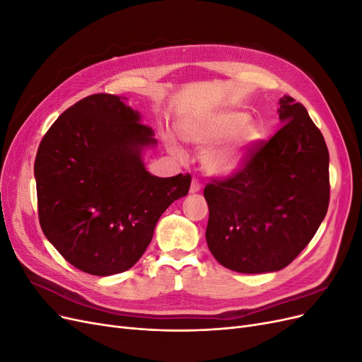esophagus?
Returning a JSON list of instances; mask_svg holds the SVG:
<instances>
[{
	"label": "esophagus",
	"mask_w": 362,
	"mask_h": 362,
	"mask_svg": "<svg viewBox=\"0 0 362 362\" xmlns=\"http://www.w3.org/2000/svg\"><path fill=\"white\" fill-rule=\"evenodd\" d=\"M199 190H201V182L196 178H193L190 184V193H198Z\"/></svg>",
	"instance_id": "esophagus-1"
}]
</instances>
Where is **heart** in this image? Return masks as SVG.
<instances>
[{
	"mask_svg": "<svg viewBox=\"0 0 362 362\" xmlns=\"http://www.w3.org/2000/svg\"><path fill=\"white\" fill-rule=\"evenodd\" d=\"M180 136L185 144L204 151V170L214 178H229L242 170L252 152L264 137V131L250 122V115L243 110H223L208 116L187 119L180 125ZM172 154L182 160L185 152L175 139L168 141Z\"/></svg>",
	"mask_w": 362,
	"mask_h": 362,
	"instance_id": "heart-1",
	"label": "heart"
}]
</instances>
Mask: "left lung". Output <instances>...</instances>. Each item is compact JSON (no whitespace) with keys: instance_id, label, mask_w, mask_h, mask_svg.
Masks as SVG:
<instances>
[{"instance_id":"obj_1","label":"left lung","mask_w":362,"mask_h":362,"mask_svg":"<svg viewBox=\"0 0 362 362\" xmlns=\"http://www.w3.org/2000/svg\"><path fill=\"white\" fill-rule=\"evenodd\" d=\"M282 128L234 177L208 184L206 245L238 273L287 267L319 229L329 205V152L306 108L284 95Z\"/></svg>"}]
</instances>
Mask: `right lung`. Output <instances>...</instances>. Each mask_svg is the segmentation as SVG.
<instances>
[{"instance_id":"obj_1","label":"right lung","mask_w":362,"mask_h":362,"mask_svg":"<svg viewBox=\"0 0 362 362\" xmlns=\"http://www.w3.org/2000/svg\"><path fill=\"white\" fill-rule=\"evenodd\" d=\"M154 131L127 98L96 93L69 107L42 139L35 161L39 221L76 269L110 276L133 267L160 216L184 198L190 175L158 178L144 152Z\"/></svg>"}]
</instances>
